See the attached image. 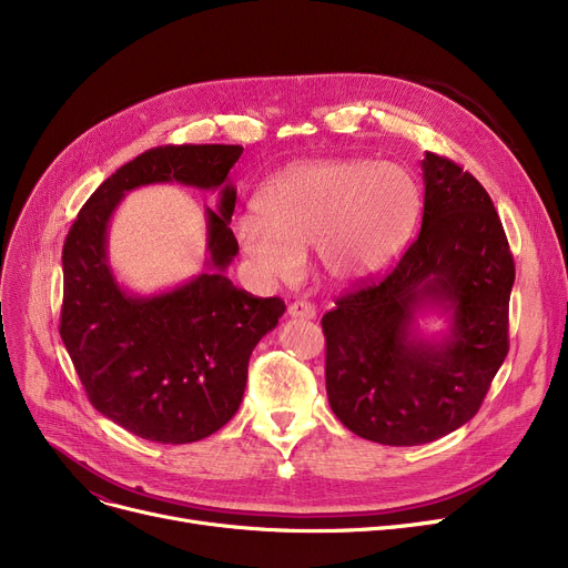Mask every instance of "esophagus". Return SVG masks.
<instances>
[{
    "instance_id": "esophagus-1",
    "label": "esophagus",
    "mask_w": 568,
    "mask_h": 568,
    "mask_svg": "<svg viewBox=\"0 0 568 568\" xmlns=\"http://www.w3.org/2000/svg\"><path fill=\"white\" fill-rule=\"evenodd\" d=\"M315 313H317L315 306L308 304V302H294V304H290V308H287V315H290V317H302V320H313Z\"/></svg>"
}]
</instances>
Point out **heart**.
<instances>
[{
  "label": "heart",
  "mask_w": 568,
  "mask_h": 568,
  "mask_svg": "<svg viewBox=\"0 0 568 568\" xmlns=\"http://www.w3.org/2000/svg\"><path fill=\"white\" fill-rule=\"evenodd\" d=\"M419 206V186L398 163L308 161L262 189L257 214L239 216L234 236L266 281L296 278L315 248L326 278L354 285L392 262Z\"/></svg>",
  "instance_id": "heart-1"
}]
</instances>
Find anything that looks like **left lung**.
Masks as SVG:
<instances>
[{
  "mask_svg": "<svg viewBox=\"0 0 568 568\" xmlns=\"http://www.w3.org/2000/svg\"><path fill=\"white\" fill-rule=\"evenodd\" d=\"M422 232L389 276L322 317L326 396L345 428L371 442L416 446L465 426L509 352L516 266L486 189L426 152ZM447 329L426 335L418 320Z\"/></svg>",
  "mask_w": 568,
  "mask_h": 568,
  "instance_id": "obj_1",
  "label": "left lung"
}]
</instances>
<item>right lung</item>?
Returning <instances> with one entry per match:
<instances>
[{"label": "right lung", "instance_id": "add662e5", "mask_svg": "<svg viewBox=\"0 0 568 568\" xmlns=\"http://www.w3.org/2000/svg\"><path fill=\"white\" fill-rule=\"evenodd\" d=\"M239 144L149 149L92 193L69 230L59 334L92 405L116 426L159 444H189L223 428L242 405L248 359L285 313L278 296L239 290L227 266L239 253L230 230ZM149 183L219 190L205 210L207 257L191 282L135 295L115 281L106 227L123 195Z\"/></svg>", "mask_w": 568, "mask_h": 568}]
</instances>
